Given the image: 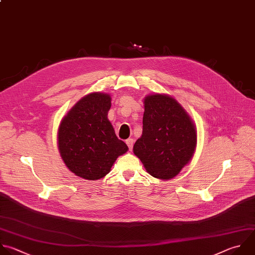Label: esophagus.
Listing matches in <instances>:
<instances>
[{
    "label": "esophagus",
    "instance_id": "obj_1",
    "mask_svg": "<svg viewBox=\"0 0 255 255\" xmlns=\"http://www.w3.org/2000/svg\"><path fill=\"white\" fill-rule=\"evenodd\" d=\"M133 143H134V141H133V139H131V138H129V139L126 140V144H127V146L129 147V150H132V148H133Z\"/></svg>",
    "mask_w": 255,
    "mask_h": 255
}]
</instances>
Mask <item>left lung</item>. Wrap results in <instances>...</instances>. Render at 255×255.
<instances>
[{"label": "left lung", "mask_w": 255, "mask_h": 255, "mask_svg": "<svg viewBox=\"0 0 255 255\" xmlns=\"http://www.w3.org/2000/svg\"><path fill=\"white\" fill-rule=\"evenodd\" d=\"M143 131L133 147L147 172L158 179L175 177L192 158L196 130L181 105L172 97H145Z\"/></svg>", "instance_id": "obj_1"}]
</instances>
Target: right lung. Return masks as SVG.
I'll return each mask as SVG.
<instances>
[{
  "instance_id": "1",
  "label": "right lung",
  "mask_w": 255,
  "mask_h": 255,
  "mask_svg": "<svg viewBox=\"0 0 255 255\" xmlns=\"http://www.w3.org/2000/svg\"><path fill=\"white\" fill-rule=\"evenodd\" d=\"M111 97L92 93L82 98L62 120L58 131L59 151L70 170L88 180L103 178L128 147L115 134L108 120Z\"/></svg>"
}]
</instances>
